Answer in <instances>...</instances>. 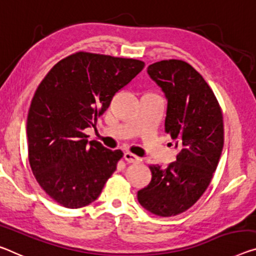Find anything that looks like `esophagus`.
Returning a JSON list of instances; mask_svg holds the SVG:
<instances>
[{
    "label": "esophagus",
    "instance_id": "obj_1",
    "mask_svg": "<svg viewBox=\"0 0 256 256\" xmlns=\"http://www.w3.org/2000/svg\"><path fill=\"white\" fill-rule=\"evenodd\" d=\"M124 158L128 164H132V162H136V161H138V156H136L135 154H132V153H130V152H126Z\"/></svg>",
    "mask_w": 256,
    "mask_h": 256
}]
</instances>
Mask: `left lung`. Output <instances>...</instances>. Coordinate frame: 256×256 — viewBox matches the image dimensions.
<instances>
[{"label": "left lung", "instance_id": "left-lung-1", "mask_svg": "<svg viewBox=\"0 0 256 256\" xmlns=\"http://www.w3.org/2000/svg\"><path fill=\"white\" fill-rule=\"evenodd\" d=\"M148 73L166 95L164 132L180 152L164 169L148 166L151 182L137 199L146 210L168 218L191 208L210 184L224 144L223 116L213 90L186 62H153Z\"/></svg>", "mask_w": 256, "mask_h": 256}]
</instances>
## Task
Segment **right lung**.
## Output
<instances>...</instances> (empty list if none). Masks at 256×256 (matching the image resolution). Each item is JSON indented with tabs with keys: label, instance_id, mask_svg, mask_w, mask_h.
<instances>
[{
	"label": "right lung",
	"instance_id": "right-lung-1",
	"mask_svg": "<svg viewBox=\"0 0 256 256\" xmlns=\"http://www.w3.org/2000/svg\"><path fill=\"white\" fill-rule=\"evenodd\" d=\"M144 66L132 58L78 51L38 84L27 116L28 161L38 183L60 205L74 210L95 202L116 172L124 152L89 142L84 130Z\"/></svg>",
	"mask_w": 256,
	"mask_h": 256
}]
</instances>
